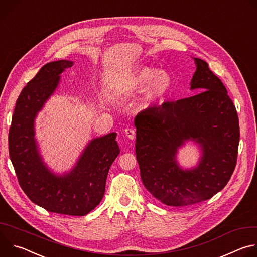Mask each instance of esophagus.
Listing matches in <instances>:
<instances>
[{
  "instance_id": "esophagus-1",
  "label": "esophagus",
  "mask_w": 257,
  "mask_h": 257,
  "mask_svg": "<svg viewBox=\"0 0 257 257\" xmlns=\"http://www.w3.org/2000/svg\"><path fill=\"white\" fill-rule=\"evenodd\" d=\"M125 135L129 139H134L135 138V130L132 129V128H126L125 129Z\"/></svg>"
}]
</instances>
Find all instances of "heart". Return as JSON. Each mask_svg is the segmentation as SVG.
Segmentation results:
<instances>
[{"mask_svg": "<svg viewBox=\"0 0 257 257\" xmlns=\"http://www.w3.org/2000/svg\"><path fill=\"white\" fill-rule=\"evenodd\" d=\"M125 86L130 90L144 87L140 104L143 107H148L168 94L172 86V79L166 72H158L157 69L150 66H140L128 75Z\"/></svg>", "mask_w": 257, "mask_h": 257, "instance_id": "obj_1", "label": "heart"}]
</instances>
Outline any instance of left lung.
I'll return each instance as SVG.
<instances>
[{
	"instance_id": "8db88e82",
	"label": "left lung",
	"mask_w": 257,
	"mask_h": 257,
	"mask_svg": "<svg viewBox=\"0 0 257 257\" xmlns=\"http://www.w3.org/2000/svg\"><path fill=\"white\" fill-rule=\"evenodd\" d=\"M191 89L197 94L146 108L134 120L135 153L144 187L170 206L210 199L229 182L238 156L239 119L228 91L208 64L194 58ZM191 139L202 146L200 165L183 171L174 160L178 147Z\"/></svg>"
}]
</instances>
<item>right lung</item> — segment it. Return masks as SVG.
<instances>
[{"mask_svg":"<svg viewBox=\"0 0 257 257\" xmlns=\"http://www.w3.org/2000/svg\"><path fill=\"white\" fill-rule=\"evenodd\" d=\"M73 62L46 64L22 89L9 129V156L19 185L27 197L48 211L82 216L103 197L107 173L120 154L117 133L95 138L86 146L76 167L56 176L44 165L34 140L33 122L58 86L60 74Z\"/></svg>","mask_w":257,"mask_h":257,"instance_id":"right-lung-1","label":"right lung"}]
</instances>
